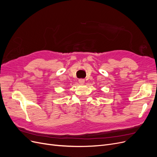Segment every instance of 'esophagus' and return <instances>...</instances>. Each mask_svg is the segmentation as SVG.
Masks as SVG:
<instances>
[{"label":"esophagus","mask_w":157,"mask_h":157,"mask_svg":"<svg viewBox=\"0 0 157 157\" xmlns=\"http://www.w3.org/2000/svg\"><path fill=\"white\" fill-rule=\"evenodd\" d=\"M78 82L80 84H84V82H85V80L84 79H82V78L81 79H79L78 80Z\"/></svg>","instance_id":"obj_1"}]
</instances>
